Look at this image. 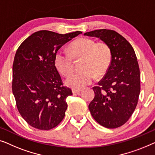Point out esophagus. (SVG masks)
Segmentation results:
<instances>
[{
	"mask_svg": "<svg viewBox=\"0 0 155 155\" xmlns=\"http://www.w3.org/2000/svg\"><path fill=\"white\" fill-rule=\"evenodd\" d=\"M81 90V89H77V88H73L72 89V93H79Z\"/></svg>",
	"mask_w": 155,
	"mask_h": 155,
	"instance_id": "1",
	"label": "esophagus"
}]
</instances>
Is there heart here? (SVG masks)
Segmentation results:
<instances>
[{"instance_id":"1","label":"heart","mask_w":155,"mask_h":155,"mask_svg":"<svg viewBox=\"0 0 155 155\" xmlns=\"http://www.w3.org/2000/svg\"><path fill=\"white\" fill-rule=\"evenodd\" d=\"M68 49L69 53L58 51L54 59L57 69L64 77H68L72 72L73 59H81V71L67 78V86L77 89L84 88L93 81L95 76L97 78L103 77L110 68L112 51L105 42H95L93 38L81 37L70 43Z\"/></svg>"}]
</instances>
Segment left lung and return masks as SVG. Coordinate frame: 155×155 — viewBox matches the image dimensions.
<instances>
[{
    "mask_svg": "<svg viewBox=\"0 0 155 155\" xmlns=\"http://www.w3.org/2000/svg\"><path fill=\"white\" fill-rule=\"evenodd\" d=\"M84 35L100 38L112 51L110 68L93 88L95 97L89 110L101 126L118 128L129 119L138 104L140 76L136 53L130 43L114 30L97 29Z\"/></svg>",
    "mask_w": 155,
    "mask_h": 155,
    "instance_id": "left-lung-1",
    "label": "left lung"
}]
</instances>
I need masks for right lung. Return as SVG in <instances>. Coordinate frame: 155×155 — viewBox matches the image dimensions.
<instances>
[{"label":"right lung","instance_id":"1","mask_svg":"<svg viewBox=\"0 0 155 155\" xmlns=\"http://www.w3.org/2000/svg\"><path fill=\"white\" fill-rule=\"evenodd\" d=\"M77 31L60 34L41 30L21 43L12 66V93L19 114L28 124L48 130L58 125L65 116L66 98L72 95L63 86L55 65V55Z\"/></svg>","mask_w":155,"mask_h":155}]
</instances>
